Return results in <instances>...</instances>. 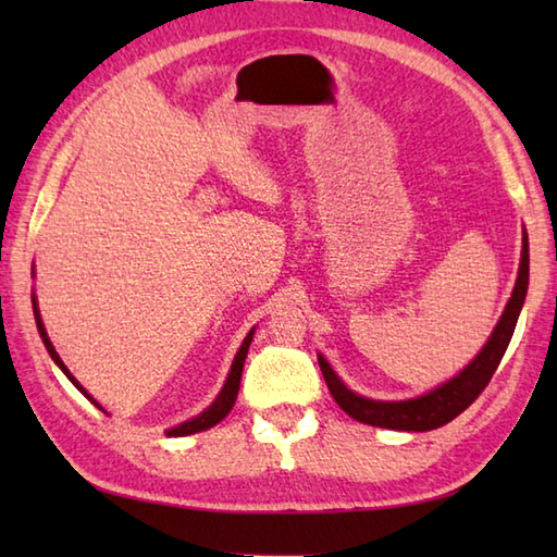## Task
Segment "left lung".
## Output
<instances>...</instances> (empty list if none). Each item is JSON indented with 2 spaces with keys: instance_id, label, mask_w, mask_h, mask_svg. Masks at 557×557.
<instances>
[{
  "instance_id": "1",
  "label": "left lung",
  "mask_w": 557,
  "mask_h": 557,
  "mask_svg": "<svg viewBox=\"0 0 557 557\" xmlns=\"http://www.w3.org/2000/svg\"><path fill=\"white\" fill-rule=\"evenodd\" d=\"M527 287H529V239L524 232L522 260H519V272H517L512 297L507 301L498 325H495L493 335L486 342V347L476 354L474 361L465 366V371H459L455 377H449L447 383L437 385L435 389H431V393H425L421 397L405 399V401H377V399H369L351 393V389L339 381L337 373L330 369V363L323 359V354H318V363H321L330 395L335 397L342 411H347L351 419L369 425H377V429L417 431V433L441 429V425L459 417V413L465 411L491 383V377L495 369H498L503 354L512 339L519 311H522L524 299H527Z\"/></svg>"
}]
</instances>
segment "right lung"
Here are the masks:
<instances>
[{
  "instance_id": "add662e5",
  "label": "right lung",
  "mask_w": 557,
  "mask_h": 557,
  "mask_svg": "<svg viewBox=\"0 0 557 557\" xmlns=\"http://www.w3.org/2000/svg\"><path fill=\"white\" fill-rule=\"evenodd\" d=\"M33 313H35V323H38V333H40V337H42V342H45V349L50 351V357H52V361L59 366V369L64 371V375L69 377L71 383H74L83 395H86L92 405H96L98 409H102L96 399H92L88 393H86V387H83L74 375L69 373V369L64 366V361L59 359V354H57V349L52 347V342H50V337H47V330H45V325H42V318H40V309H38V301H35V294H33ZM251 339H253V330L251 333H248L246 337H244V342H242V347H239V351H236V357H234V361H232V371H230V375H227V381H224V387L220 389V395L215 397V401H212V405L203 411V413H198L196 419H191V421H184V423H180V425H174V429H170L168 431V435H172V437H182V435H191V433H200V431H208V429H212V425L215 423H220L224 417H227L230 413V409L234 407V401H236V395H239V383H242V371H244V361H246V354H248V347H251ZM104 411V409H102Z\"/></svg>"
}]
</instances>
